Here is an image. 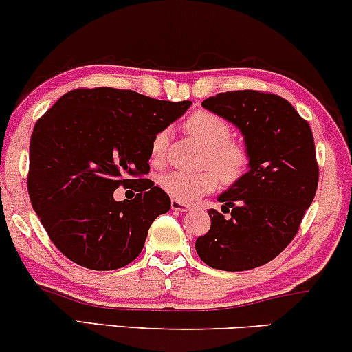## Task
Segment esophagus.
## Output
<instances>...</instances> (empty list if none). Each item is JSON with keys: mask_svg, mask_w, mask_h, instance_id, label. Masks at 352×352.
<instances>
[{"mask_svg": "<svg viewBox=\"0 0 352 352\" xmlns=\"http://www.w3.org/2000/svg\"><path fill=\"white\" fill-rule=\"evenodd\" d=\"M170 208L173 210V212H188L190 208V205H187V204H184V201H179V200H172L170 201Z\"/></svg>", "mask_w": 352, "mask_h": 352, "instance_id": "obj_1", "label": "esophagus"}]
</instances>
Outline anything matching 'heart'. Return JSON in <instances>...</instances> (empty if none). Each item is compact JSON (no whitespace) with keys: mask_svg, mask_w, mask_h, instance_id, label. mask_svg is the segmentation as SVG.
<instances>
[{"mask_svg":"<svg viewBox=\"0 0 352 352\" xmlns=\"http://www.w3.org/2000/svg\"><path fill=\"white\" fill-rule=\"evenodd\" d=\"M185 129L207 147L205 164L210 165L217 173L212 170L197 173L172 170L164 173L159 179V184L172 199L184 201V204H193L200 197L207 195L217 188L218 177L227 184L240 179L248 167V151L243 144L230 140L232 129L228 122L212 112L199 111L192 114L185 120ZM167 144L168 131H160L153 137V159H162L167 151Z\"/></svg>","mask_w":352,"mask_h":352,"instance_id":"1","label":"heart"}]
</instances>
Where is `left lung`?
I'll return each mask as SVG.
<instances>
[{
	"instance_id": "8db88e82",
	"label": "left lung",
	"mask_w": 352,
	"mask_h": 352,
	"mask_svg": "<svg viewBox=\"0 0 352 352\" xmlns=\"http://www.w3.org/2000/svg\"><path fill=\"white\" fill-rule=\"evenodd\" d=\"M243 135L248 172L218 195L225 218L210 208L212 227L197 238L204 263L245 272L278 256L298 233L318 188L314 139L308 122L280 96L220 92L201 102Z\"/></svg>"
}]
</instances>
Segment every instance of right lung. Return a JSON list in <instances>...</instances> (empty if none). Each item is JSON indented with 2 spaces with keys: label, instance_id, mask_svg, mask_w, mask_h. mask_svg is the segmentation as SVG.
I'll return each mask as SVG.
<instances>
[{
  "label": "right lung",
  "instance_id": "right-lung-1",
  "mask_svg": "<svg viewBox=\"0 0 352 352\" xmlns=\"http://www.w3.org/2000/svg\"><path fill=\"white\" fill-rule=\"evenodd\" d=\"M190 100H157L112 87L67 92L34 125L28 192L44 230L71 261L109 272L134 261L148 228L170 210L152 180V140L185 114ZM139 181L135 199L119 184Z\"/></svg>",
  "mask_w": 352,
  "mask_h": 352
}]
</instances>
